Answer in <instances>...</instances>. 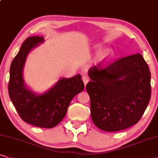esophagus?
<instances>
[{
    "label": "esophagus",
    "instance_id": "esophagus-1",
    "mask_svg": "<svg viewBox=\"0 0 158 158\" xmlns=\"http://www.w3.org/2000/svg\"><path fill=\"white\" fill-rule=\"evenodd\" d=\"M82 80L84 81V84H85V85H87V84L88 83L89 79V78H88V77H87V76H83Z\"/></svg>",
    "mask_w": 158,
    "mask_h": 158
}]
</instances>
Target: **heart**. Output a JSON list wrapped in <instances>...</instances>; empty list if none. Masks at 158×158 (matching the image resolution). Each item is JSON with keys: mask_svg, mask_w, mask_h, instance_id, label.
Returning <instances> with one entry per match:
<instances>
[{"mask_svg": "<svg viewBox=\"0 0 158 158\" xmlns=\"http://www.w3.org/2000/svg\"><path fill=\"white\" fill-rule=\"evenodd\" d=\"M93 49L95 53H98L96 57L95 62L99 67H104L112 58L114 52L112 49L110 48H108V49L103 50V47L101 44H95L94 46Z\"/></svg>", "mask_w": 158, "mask_h": 158, "instance_id": "heart-1", "label": "heart"}]
</instances>
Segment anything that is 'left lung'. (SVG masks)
<instances>
[{
  "mask_svg": "<svg viewBox=\"0 0 158 158\" xmlns=\"http://www.w3.org/2000/svg\"><path fill=\"white\" fill-rule=\"evenodd\" d=\"M88 75L91 117L98 128L114 132L139 121L151 98V73L141 54L117 60L104 69L90 68Z\"/></svg>",
  "mask_w": 158,
  "mask_h": 158,
  "instance_id": "left-lung-1",
  "label": "left lung"
}]
</instances>
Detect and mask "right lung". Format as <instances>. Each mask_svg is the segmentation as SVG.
<instances>
[{"label": "right lung", "mask_w": 158, "mask_h": 158, "mask_svg": "<svg viewBox=\"0 0 158 158\" xmlns=\"http://www.w3.org/2000/svg\"><path fill=\"white\" fill-rule=\"evenodd\" d=\"M44 37L27 38L10 67L9 94L16 110L25 123L44 128L57 125L66 114L71 100L85 88L80 74L60 78L43 93L30 89L23 78V70L31 50L44 42Z\"/></svg>", "instance_id": "add662e5"}]
</instances>
